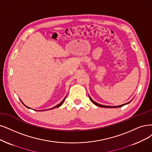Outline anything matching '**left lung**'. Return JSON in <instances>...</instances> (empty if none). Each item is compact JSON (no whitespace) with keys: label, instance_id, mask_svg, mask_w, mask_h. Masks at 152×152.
<instances>
[{"label":"left lung","instance_id":"obj_1","mask_svg":"<svg viewBox=\"0 0 152 152\" xmlns=\"http://www.w3.org/2000/svg\"><path fill=\"white\" fill-rule=\"evenodd\" d=\"M89 99H90V100L91 101V102L93 103H94L95 105H96V106H99V107H102V108H120V107H121V106H124V105H125V104H128L130 102H128V103H125V104H121V105H119V106H105V105H102V104H99V103H97L96 102H95L94 101H93L92 99H91V98L89 96Z\"/></svg>","mask_w":152,"mask_h":152}]
</instances>
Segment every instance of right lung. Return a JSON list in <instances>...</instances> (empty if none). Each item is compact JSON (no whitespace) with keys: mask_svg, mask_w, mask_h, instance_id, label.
Returning <instances> with one entry per match:
<instances>
[{"mask_svg":"<svg viewBox=\"0 0 152 152\" xmlns=\"http://www.w3.org/2000/svg\"><path fill=\"white\" fill-rule=\"evenodd\" d=\"M66 97H65V98H64V99H63V101H62V102H61V103H59V104H58V105H56V106H54V107H53V108H50V109H49V110H51V109H54V108H58V107H59V106H61V105H62V104H63V103H64V100H65V99H66ZM20 102H22V103H23V102H22V101H21V99H20ZM23 104H24V103H23ZM24 106H26V107H27V108H29V107H28V106H26V105H25V104H24Z\"/></svg>","mask_w":152,"mask_h":152,"instance_id":"right-lung-1","label":"right lung"}]
</instances>
